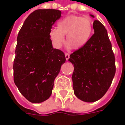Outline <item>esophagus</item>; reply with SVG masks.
Returning a JSON list of instances; mask_svg holds the SVG:
<instances>
[{"instance_id": "34e87169", "label": "esophagus", "mask_w": 125, "mask_h": 125, "mask_svg": "<svg viewBox=\"0 0 125 125\" xmlns=\"http://www.w3.org/2000/svg\"><path fill=\"white\" fill-rule=\"evenodd\" d=\"M65 60L68 61L70 58V53H65Z\"/></svg>"}]
</instances>
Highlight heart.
Instances as JSON below:
<instances>
[{"mask_svg":"<svg viewBox=\"0 0 125 125\" xmlns=\"http://www.w3.org/2000/svg\"><path fill=\"white\" fill-rule=\"evenodd\" d=\"M92 31L93 25L90 18L69 15L57 23V29H51L49 37L55 46L60 47L66 35L65 42L68 47L78 49L88 42Z\"/></svg>","mask_w":125,"mask_h":125,"instance_id":"obj_1","label":"heart"}]
</instances>
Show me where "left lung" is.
Segmentation results:
<instances>
[{
	"label": "left lung",
	"instance_id": "left-lung-1",
	"mask_svg": "<svg viewBox=\"0 0 125 125\" xmlns=\"http://www.w3.org/2000/svg\"><path fill=\"white\" fill-rule=\"evenodd\" d=\"M93 29V35L68 60L74 66L72 77L74 94L87 102L97 101L106 94L116 72L115 57L106 29L97 20Z\"/></svg>",
	"mask_w": 125,
	"mask_h": 125
}]
</instances>
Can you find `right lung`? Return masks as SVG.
Returning a JSON list of instances; mask_svg holds the SVG:
<instances>
[{
	"instance_id": "add662e5",
	"label": "right lung",
	"mask_w": 125,
	"mask_h": 125,
	"mask_svg": "<svg viewBox=\"0 0 125 125\" xmlns=\"http://www.w3.org/2000/svg\"><path fill=\"white\" fill-rule=\"evenodd\" d=\"M61 14L59 10H36L26 19L18 34L14 82L21 94L33 103L50 97L55 78L65 62L64 53L53 47L49 37Z\"/></svg>"
}]
</instances>
